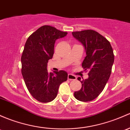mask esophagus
I'll list each match as a JSON object with an SVG mask.
<instances>
[{
    "instance_id": "obj_1",
    "label": "esophagus",
    "mask_w": 130,
    "mask_h": 130,
    "mask_svg": "<svg viewBox=\"0 0 130 130\" xmlns=\"http://www.w3.org/2000/svg\"><path fill=\"white\" fill-rule=\"evenodd\" d=\"M68 79L70 80H75L76 79V77L72 74H69L68 75Z\"/></svg>"
}]
</instances>
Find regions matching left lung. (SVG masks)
Here are the masks:
<instances>
[{
    "label": "left lung",
    "mask_w": 130,
    "mask_h": 130,
    "mask_svg": "<svg viewBox=\"0 0 130 130\" xmlns=\"http://www.w3.org/2000/svg\"><path fill=\"white\" fill-rule=\"evenodd\" d=\"M72 35L84 46L87 56L82 67L89 70L87 79L81 81V78H78L82 88L74 96L81 102H90L102 93L108 81L114 62L113 48L106 38L93 30L73 32Z\"/></svg>",
    "instance_id": "obj_1"
}]
</instances>
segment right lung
Wrapping results in <instances>:
<instances>
[{"label":"right lung","instance_id":"add662e5","mask_svg":"<svg viewBox=\"0 0 130 130\" xmlns=\"http://www.w3.org/2000/svg\"><path fill=\"white\" fill-rule=\"evenodd\" d=\"M67 32L50 25H43L29 36L21 57L22 74L27 89L34 98L42 103L54 100L60 85L67 81L63 70L49 73L47 63L54 54L55 41Z\"/></svg>","mask_w":130,"mask_h":130}]
</instances>
